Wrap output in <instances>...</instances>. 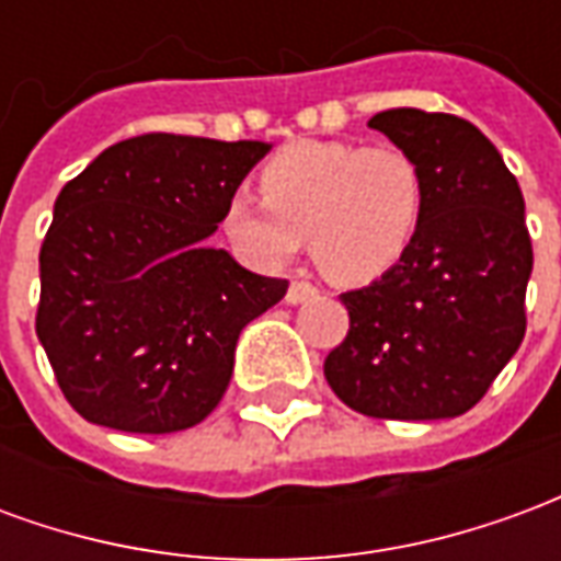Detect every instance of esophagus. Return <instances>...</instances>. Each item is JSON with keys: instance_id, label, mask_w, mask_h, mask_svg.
I'll use <instances>...</instances> for the list:
<instances>
[{"instance_id": "esophagus-1", "label": "esophagus", "mask_w": 561, "mask_h": 561, "mask_svg": "<svg viewBox=\"0 0 561 561\" xmlns=\"http://www.w3.org/2000/svg\"><path fill=\"white\" fill-rule=\"evenodd\" d=\"M316 297H318L316 285H309V282L304 279H294L291 285H288V294H285V300H288L291 306L309 304V300H316Z\"/></svg>"}]
</instances>
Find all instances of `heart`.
Here are the masks:
<instances>
[{
    "instance_id": "obj_1",
    "label": "heart",
    "mask_w": 561,
    "mask_h": 561,
    "mask_svg": "<svg viewBox=\"0 0 561 561\" xmlns=\"http://www.w3.org/2000/svg\"><path fill=\"white\" fill-rule=\"evenodd\" d=\"M264 201L231 197L225 228L261 267L288 264L304 237L318 267L340 285H366L409 255L426 188L417 161L393 144L300 140L261 171Z\"/></svg>"
}]
</instances>
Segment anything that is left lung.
<instances>
[{
  "mask_svg": "<svg viewBox=\"0 0 561 561\" xmlns=\"http://www.w3.org/2000/svg\"><path fill=\"white\" fill-rule=\"evenodd\" d=\"M369 128L417 161L426 207L409 255L342 294L352 328L328 354L324 376L366 417H457L481 402L526 336L523 192L469 119L393 107Z\"/></svg>",
  "mask_w": 561,
  "mask_h": 561,
  "instance_id": "obj_1",
  "label": "left lung"
}]
</instances>
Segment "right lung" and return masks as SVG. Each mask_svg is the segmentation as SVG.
Instances as JSON below:
<instances>
[{
  "instance_id": "obj_1",
  "label": "right lung",
  "mask_w": 561,
  "mask_h": 561,
  "mask_svg": "<svg viewBox=\"0 0 561 561\" xmlns=\"http://www.w3.org/2000/svg\"><path fill=\"white\" fill-rule=\"evenodd\" d=\"M267 152L264 140L140 135L62 185L35 333L80 417L161 435L219 405L243 328L288 291L209 245Z\"/></svg>"
}]
</instances>
